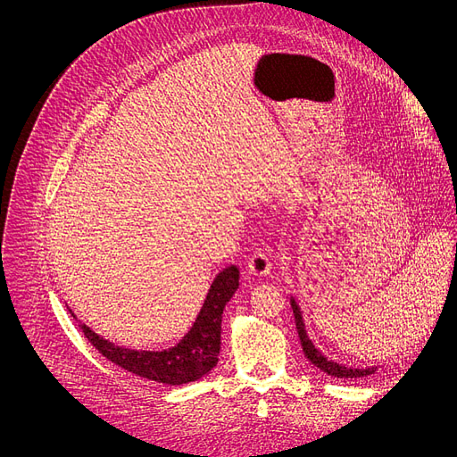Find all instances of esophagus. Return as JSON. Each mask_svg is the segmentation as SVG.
Listing matches in <instances>:
<instances>
[{
  "label": "esophagus",
  "instance_id": "esophagus-1",
  "mask_svg": "<svg viewBox=\"0 0 457 457\" xmlns=\"http://www.w3.org/2000/svg\"><path fill=\"white\" fill-rule=\"evenodd\" d=\"M247 271H250L255 277L270 275V271H271V259L266 253H262V252L253 253L250 262H247Z\"/></svg>",
  "mask_w": 457,
  "mask_h": 457
}]
</instances>
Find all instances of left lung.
I'll use <instances>...</instances> for the list:
<instances>
[{
    "mask_svg": "<svg viewBox=\"0 0 457 457\" xmlns=\"http://www.w3.org/2000/svg\"><path fill=\"white\" fill-rule=\"evenodd\" d=\"M292 308H294V315H295V324H297V331H299V339L303 345V352L308 357V361L312 364H315L317 368H320L322 371H326L328 376L331 378H339V379H355V378H366L370 373H373L378 370V366H370V368H355V366H345L339 364L336 361L328 359L320 350L315 348L313 341L310 339L306 326H304V319H303V312L301 306L297 304L295 297H292Z\"/></svg>",
    "mask_w": 457,
    "mask_h": 457,
    "instance_id": "obj_1",
    "label": "left lung"
}]
</instances>
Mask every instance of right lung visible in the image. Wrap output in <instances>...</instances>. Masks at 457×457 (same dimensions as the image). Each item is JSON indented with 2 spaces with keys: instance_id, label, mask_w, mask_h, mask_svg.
Listing matches in <instances>:
<instances>
[{
  "instance_id": "obj_1",
  "label": "right lung",
  "mask_w": 457,
  "mask_h": 457,
  "mask_svg": "<svg viewBox=\"0 0 457 457\" xmlns=\"http://www.w3.org/2000/svg\"><path fill=\"white\" fill-rule=\"evenodd\" d=\"M238 278L240 271L237 266H228L215 277L193 326L173 348L168 350L149 352L116 346L114 343L95 334L87 324L79 326L89 343L104 357L126 368L128 371L163 385L191 383L210 373L219 362L222 312L237 292ZM72 317L76 319L74 313Z\"/></svg>"
}]
</instances>
